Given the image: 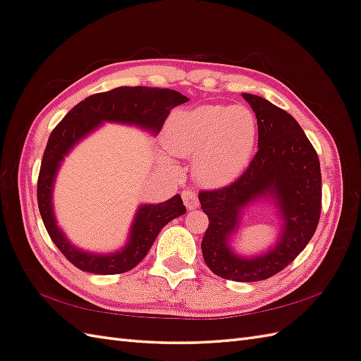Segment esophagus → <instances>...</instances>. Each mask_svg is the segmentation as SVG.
Instances as JSON below:
<instances>
[{
    "label": "esophagus",
    "instance_id": "obj_1",
    "mask_svg": "<svg viewBox=\"0 0 361 361\" xmlns=\"http://www.w3.org/2000/svg\"><path fill=\"white\" fill-rule=\"evenodd\" d=\"M182 197H183L185 206H187V209H195V207L199 206V197L192 190H185L182 192Z\"/></svg>",
    "mask_w": 361,
    "mask_h": 361
}]
</instances>
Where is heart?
Listing matches in <instances>:
<instances>
[{"instance_id": "b5f03b06", "label": "heart", "mask_w": 361, "mask_h": 361, "mask_svg": "<svg viewBox=\"0 0 361 361\" xmlns=\"http://www.w3.org/2000/svg\"><path fill=\"white\" fill-rule=\"evenodd\" d=\"M257 137L256 117L244 105L207 104L174 116L166 129L170 152L194 158L199 179L224 185L248 166Z\"/></svg>"}]
</instances>
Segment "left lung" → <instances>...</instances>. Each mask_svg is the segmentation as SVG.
<instances>
[{"label": "left lung", "instance_id": "left-lung-1", "mask_svg": "<svg viewBox=\"0 0 361 361\" xmlns=\"http://www.w3.org/2000/svg\"><path fill=\"white\" fill-rule=\"evenodd\" d=\"M243 96L257 118L259 150L235 182L199 192L209 220L202 251L204 264L218 277L259 281L285 269L314 235L321 216L322 178L318 154L297 120L264 97ZM260 197L276 200L283 220L282 235L268 254L239 258L228 239L237 228L242 207Z\"/></svg>", "mask_w": 361, "mask_h": 361}]
</instances>
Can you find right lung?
I'll return each mask as SVG.
<instances>
[{"label":"right lung","mask_w":361,"mask_h":361,"mask_svg":"<svg viewBox=\"0 0 361 361\" xmlns=\"http://www.w3.org/2000/svg\"><path fill=\"white\" fill-rule=\"evenodd\" d=\"M190 101L176 90L159 87H117L114 90L96 93L85 97L63 117L52 129L40 164L37 179V204L43 224L72 265L92 274H122L135 268L145 259L161 228L187 212L180 195L176 194L167 202L143 204L134 218L130 236L123 250L111 255H92L73 247L61 233L52 211V185L60 161L102 122L137 125L158 134L174 106Z\"/></svg>","instance_id":"right-lung-1"}]
</instances>
